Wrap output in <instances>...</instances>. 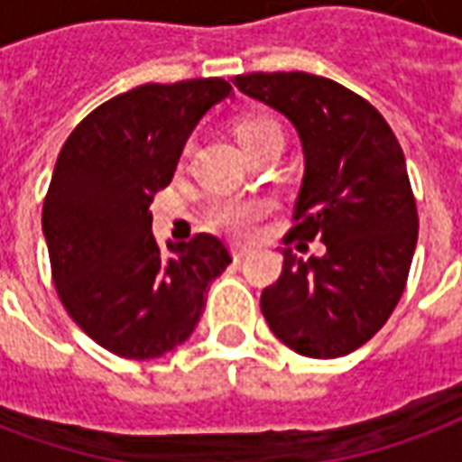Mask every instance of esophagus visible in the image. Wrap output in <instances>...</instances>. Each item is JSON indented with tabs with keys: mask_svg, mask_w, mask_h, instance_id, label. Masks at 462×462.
Wrapping results in <instances>:
<instances>
[{
	"mask_svg": "<svg viewBox=\"0 0 462 462\" xmlns=\"http://www.w3.org/2000/svg\"><path fill=\"white\" fill-rule=\"evenodd\" d=\"M248 254H251V248H245V245H241V244L231 245V255H234V261H244Z\"/></svg>",
	"mask_w": 462,
	"mask_h": 462,
	"instance_id": "34e87169",
	"label": "esophagus"
}]
</instances>
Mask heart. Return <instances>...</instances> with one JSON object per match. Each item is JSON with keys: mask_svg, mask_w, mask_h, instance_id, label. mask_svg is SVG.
<instances>
[{"mask_svg": "<svg viewBox=\"0 0 462 462\" xmlns=\"http://www.w3.org/2000/svg\"><path fill=\"white\" fill-rule=\"evenodd\" d=\"M273 134L282 133L281 125L271 117H244L236 125V137L244 144L245 152H251L254 147L265 143ZM268 214H271V201H265V199H226V201H218L217 207L208 211V224L231 238H251L258 234L261 221Z\"/></svg>", "mask_w": 462, "mask_h": 462, "instance_id": "b5f03b06", "label": "heart"}]
</instances>
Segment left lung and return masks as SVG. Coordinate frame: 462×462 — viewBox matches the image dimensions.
I'll list each match as a JSON object with an SVG mask.
<instances>
[{"label": "left lung", "instance_id": "1", "mask_svg": "<svg viewBox=\"0 0 462 462\" xmlns=\"http://www.w3.org/2000/svg\"><path fill=\"white\" fill-rule=\"evenodd\" d=\"M300 134L305 177L291 241L319 238L308 261L282 248V273L261 295L275 337L298 355L335 359L383 328L402 300L419 214L402 144L382 113L335 80L291 70L236 76Z\"/></svg>", "mask_w": 462, "mask_h": 462}]
</instances>
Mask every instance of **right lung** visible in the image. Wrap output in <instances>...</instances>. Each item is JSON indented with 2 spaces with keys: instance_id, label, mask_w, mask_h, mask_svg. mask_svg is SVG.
<instances>
[{
  "instance_id": "obj_1",
  "label": "right lung",
  "mask_w": 462,
  "mask_h": 462,
  "mask_svg": "<svg viewBox=\"0 0 462 462\" xmlns=\"http://www.w3.org/2000/svg\"><path fill=\"white\" fill-rule=\"evenodd\" d=\"M231 96L224 79L144 83L83 117L60 147L42 226L56 292L90 339L154 359L197 328L211 281L231 263L217 236H152L154 194L174 177L191 130Z\"/></svg>"
}]
</instances>
